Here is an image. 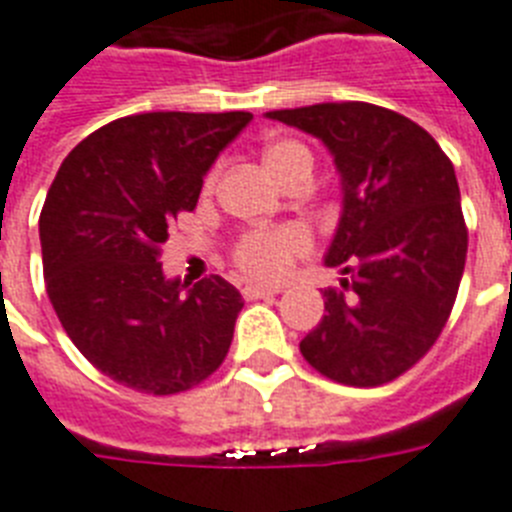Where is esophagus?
<instances>
[{
	"mask_svg": "<svg viewBox=\"0 0 512 512\" xmlns=\"http://www.w3.org/2000/svg\"><path fill=\"white\" fill-rule=\"evenodd\" d=\"M278 286H257V283H247L242 289L244 299H268V296H276L278 294Z\"/></svg>",
	"mask_w": 512,
	"mask_h": 512,
	"instance_id": "1",
	"label": "esophagus"
}]
</instances>
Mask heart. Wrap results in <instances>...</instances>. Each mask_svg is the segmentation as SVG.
Segmentation results:
<instances>
[{"instance_id":"b5f03b06","label":"heart","mask_w":512,"mask_h":512,"mask_svg":"<svg viewBox=\"0 0 512 512\" xmlns=\"http://www.w3.org/2000/svg\"><path fill=\"white\" fill-rule=\"evenodd\" d=\"M265 169L276 182H289L296 174H312V153L299 140H276L263 153ZM213 176L208 179V187ZM312 249V236L302 226L286 223L273 229H255L236 242V268L257 281H281L291 273L294 263Z\"/></svg>"}]
</instances>
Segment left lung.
I'll return each mask as SVG.
<instances>
[{
    "instance_id": "left-lung-1",
    "label": "left lung",
    "mask_w": 512,
    "mask_h": 512,
    "mask_svg": "<svg viewBox=\"0 0 512 512\" xmlns=\"http://www.w3.org/2000/svg\"><path fill=\"white\" fill-rule=\"evenodd\" d=\"M325 143L343 210L325 265V315L299 343L320 375L375 388L414 367L440 338L466 265L468 231L450 158L435 137L375 103L268 111Z\"/></svg>"
}]
</instances>
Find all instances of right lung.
Listing matches in <instances>:
<instances>
[{"instance_id": "obj_1", "label": "right lung", "mask_w": 512, "mask_h": 512, "mask_svg": "<svg viewBox=\"0 0 512 512\" xmlns=\"http://www.w3.org/2000/svg\"><path fill=\"white\" fill-rule=\"evenodd\" d=\"M249 111H150L103 124L59 166L38 218L46 294L103 375L150 395L190 390L221 367L244 307L210 276L184 294L161 244L195 210L203 176Z\"/></svg>"}]
</instances>
